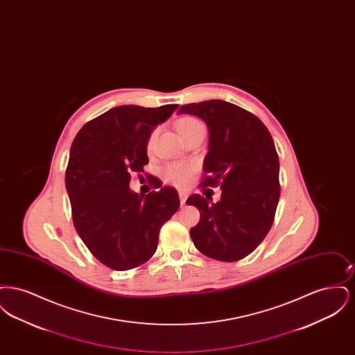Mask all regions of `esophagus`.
<instances>
[{"instance_id":"obj_1","label":"esophagus","mask_w":355,"mask_h":355,"mask_svg":"<svg viewBox=\"0 0 355 355\" xmlns=\"http://www.w3.org/2000/svg\"><path fill=\"white\" fill-rule=\"evenodd\" d=\"M180 200H181L182 205H185L186 200H187V194H186L185 191H180Z\"/></svg>"}]
</instances>
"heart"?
<instances>
[{"instance_id": "1", "label": "heart", "mask_w": 355, "mask_h": 355, "mask_svg": "<svg viewBox=\"0 0 355 355\" xmlns=\"http://www.w3.org/2000/svg\"><path fill=\"white\" fill-rule=\"evenodd\" d=\"M203 125L198 119H191V117H185L181 119L177 122V130L181 135V137H185L190 132L202 128ZM157 135V130H154L149 139H148V148L150 149L154 142V138ZM193 171L191 165H185V164H171L166 166L165 169V178L175 186H185L190 178V174Z\"/></svg>"}]
</instances>
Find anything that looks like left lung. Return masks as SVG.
<instances>
[{"instance_id": "1", "label": "left lung", "mask_w": 355, "mask_h": 355, "mask_svg": "<svg viewBox=\"0 0 355 355\" xmlns=\"http://www.w3.org/2000/svg\"><path fill=\"white\" fill-rule=\"evenodd\" d=\"M178 114L205 121L209 152L202 185L220 186V200L193 194L186 203L200 210L190 229L201 253L223 262L245 258L269 233L279 201V161L268 128L245 109L222 100L187 103Z\"/></svg>"}]
</instances>
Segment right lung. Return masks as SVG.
Returning a JSON list of instances; mask_svg holds the SVG:
<instances>
[{
    "instance_id": "add662e5",
    "label": "right lung",
    "mask_w": 355,
    "mask_h": 355,
    "mask_svg": "<svg viewBox=\"0 0 355 355\" xmlns=\"http://www.w3.org/2000/svg\"><path fill=\"white\" fill-rule=\"evenodd\" d=\"M178 105H122L89 121L69 155L65 185L73 223L87 249L113 270H129L157 250L162 225L180 207L175 189L138 194L132 173L149 164L148 139Z\"/></svg>"
}]
</instances>
